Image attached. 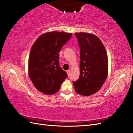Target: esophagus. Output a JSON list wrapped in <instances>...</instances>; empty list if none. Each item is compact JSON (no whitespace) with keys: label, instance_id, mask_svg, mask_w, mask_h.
<instances>
[{"label":"esophagus","instance_id":"obj_1","mask_svg":"<svg viewBox=\"0 0 133 133\" xmlns=\"http://www.w3.org/2000/svg\"><path fill=\"white\" fill-rule=\"evenodd\" d=\"M67 74H68V76L69 77L70 75V70H67Z\"/></svg>","mask_w":133,"mask_h":133}]
</instances>
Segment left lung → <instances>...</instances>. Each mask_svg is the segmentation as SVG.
Returning a JSON list of instances; mask_svg holds the SVG:
<instances>
[{
  "instance_id": "obj_1",
  "label": "left lung",
  "mask_w": 133,
  "mask_h": 133,
  "mask_svg": "<svg viewBox=\"0 0 133 133\" xmlns=\"http://www.w3.org/2000/svg\"><path fill=\"white\" fill-rule=\"evenodd\" d=\"M80 49V75L73 81L75 91L83 96L95 94L105 82L108 74V58L99 38L87 32L75 33Z\"/></svg>"
}]
</instances>
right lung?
I'll return each mask as SVG.
<instances>
[{
  "instance_id": "add662e5",
  "label": "right lung",
  "mask_w": 133,
  "mask_h": 133,
  "mask_svg": "<svg viewBox=\"0 0 133 133\" xmlns=\"http://www.w3.org/2000/svg\"><path fill=\"white\" fill-rule=\"evenodd\" d=\"M72 34L53 31L42 34L32 45L29 59V75L39 91L55 94L67 77L59 67V52Z\"/></svg>"
}]
</instances>
